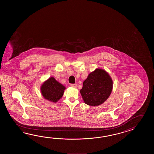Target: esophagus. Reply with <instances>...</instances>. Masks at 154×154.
I'll return each mask as SVG.
<instances>
[{"label": "esophagus", "instance_id": "1", "mask_svg": "<svg viewBox=\"0 0 154 154\" xmlns=\"http://www.w3.org/2000/svg\"><path fill=\"white\" fill-rule=\"evenodd\" d=\"M70 86H72V88H76L77 87V85L76 84H70Z\"/></svg>", "mask_w": 154, "mask_h": 154}]
</instances>
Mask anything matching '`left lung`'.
<instances>
[{
	"label": "left lung",
	"mask_w": 154,
	"mask_h": 154,
	"mask_svg": "<svg viewBox=\"0 0 154 154\" xmlns=\"http://www.w3.org/2000/svg\"><path fill=\"white\" fill-rule=\"evenodd\" d=\"M113 88L111 76L105 70L96 69L89 74L83 82L80 94L86 105H101L109 97Z\"/></svg>",
	"instance_id": "left-lung-1"
}]
</instances>
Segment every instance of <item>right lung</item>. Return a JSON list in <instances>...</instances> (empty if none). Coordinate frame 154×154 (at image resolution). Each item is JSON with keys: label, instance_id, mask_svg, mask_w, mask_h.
Here are the masks:
<instances>
[{"label": "right lung", "instance_id": "right-lung-1", "mask_svg": "<svg viewBox=\"0 0 154 154\" xmlns=\"http://www.w3.org/2000/svg\"><path fill=\"white\" fill-rule=\"evenodd\" d=\"M66 87L51 77L45 82L41 87L44 98L53 102H57L63 95Z\"/></svg>", "mask_w": 154, "mask_h": 154}]
</instances>
